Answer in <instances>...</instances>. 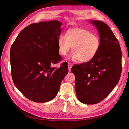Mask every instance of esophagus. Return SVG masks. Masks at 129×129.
<instances>
[{
    "instance_id": "34e87169",
    "label": "esophagus",
    "mask_w": 129,
    "mask_h": 129,
    "mask_svg": "<svg viewBox=\"0 0 129 129\" xmlns=\"http://www.w3.org/2000/svg\"><path fill=\"white\" fill-rule=\"evenodd\" d=\"M72 65L70 63H68V68H69V71L70 72L71 71V69L72 68Z\"/></svg>"
}]
</instances>
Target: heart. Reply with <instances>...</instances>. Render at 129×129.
Wrapping results in <instances>:
<instances>
[{"instance_id":"1","label":"heart","mask_w":129,"mask_h":129,"mask_svg":"<svg viewBox=\"0 0 129 129\" xmlns=\"http://www.w3.org/2000/svg\"><path fill=\"white\" fill-rule=\"evenodd\" d=\"M101 41L99 36L87 29L73 28L66 31L65 36L60 35L58 39L59 53L66 56L72 47L73 51L69 59L73 61L87 62L95 57L100 49Z\"/></svg>"}]
</instances>
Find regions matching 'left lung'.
<instances>
[{"instance_id": "8db88e82", "label": "left lung", "mask_w": 129, "mask_h": 129, "mask_svg": "<svg viewBox=\"0 0 129 129\" xmlns=\"http://www.w3.org/2000/svg\"><path fill=\"white\" fill-rule=\"evenodd\" d=\"M96 28L101 41L100 49L91 61L75 65V91L83 104H97L104 100L118 84L121 74V51L113 33L104 22L89 21Z\"/></svg>"}]
</instances>
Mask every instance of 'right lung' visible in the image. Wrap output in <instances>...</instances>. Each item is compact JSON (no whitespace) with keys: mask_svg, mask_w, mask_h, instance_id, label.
I'll return each instance as SVG.
<instances>
[{"mask_svg":"<svg viewBox=\"0 0 129 129\" xmlns=\"http://www.w3.org/2000/svg\"><path fill=\"white\" fill-rule=\"evenodd\" d=\"M61 25L57 20L31 24L21 31L11 46L13 82L33 101L46 102L54 99L68 73L67 62L53 67L61 60L57 46Z\"/></svg>","mask_w":129,"mask_h":129,"instance_id":"1","label":"right lung"}]
</instances>
